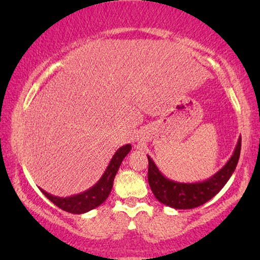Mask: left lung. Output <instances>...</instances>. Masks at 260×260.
<instances>
[{"instance_id":"1","label":"left lung","mask_w":260,"mask_h":260,"mask_svg":"<svg viewBox=\"0 0 260 260\" xmlns=\"http://www.w3.org/2000/svg\"><path fill=\"white\" fill-rule=\"evenodd\" d=\"M241 137L234 149L233 155L219 172L209 179L195 183H183L169 180L159 172L157 166L148 155V182L155 198L163 205L175 209H191L206 204L215 197L232 176L239 161Z\"/></svg>"}]
</instances>
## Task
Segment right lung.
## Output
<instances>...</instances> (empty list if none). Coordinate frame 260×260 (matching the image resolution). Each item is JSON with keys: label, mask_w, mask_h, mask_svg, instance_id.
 Masks as SVG:
<instances>
[{"label": "right lung", "mask_w": 260, "mask_h": 260, "mask_svg": "<svg viewBox=\"0 0 260 260\" xmlns=\"http://www.w3.org/2000/svg\"><path fill=\"white\" fill-rule=\"evenodd\" d=\"M130 150L131 144H125L120 147L115 152V155L112 156L108 168L105 169L104 174L98 180V182L94 186L88 188L87 190L83 191V193L71 195V197L67 198H60L47 193L41 188L40 190L48 200H51L53 204L61 208L62 211L73 213V214H83V213L91 211V209L101 206L108 199L109 194L111 193L113 180H115L116 174L118 172L119 166L122 165L124 157L129 154Z\"/></svg>", "instance_id": "1"}]
</instances>
